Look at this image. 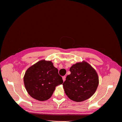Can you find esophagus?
<instances>
[{"label": "esophagus", "mask_w": 122, "mask_h": 122, "mask_svg": "<svg viewBox=\"0 0 122 122\" xmlns=\"http://www.w3.org/2000/svg\"><path fill=\"white\" fill-rule=\"evenodd\" d=\"M66 78V77L65 76H64L62 77V79H63V81H65Z\"/></svg>", "instance_id": "34e87169"}]
</instances>
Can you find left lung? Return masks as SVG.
Returning a JSON list of instances; mask_svg holds the SVG:
<instances>
[{"label":"left lung","instance_id":"obj_1","mask_svg":"<svg viewBox=\"0 0 122 122\" xmlns=\"http://www.w3.org/2000/svg\"><path fill=\"white\" fill-rule=\"evenodd\" d=\"M71 74L63 83L67 97L72 101L81 102L91 97L98 85L96 71L86 61L77 63L70 68Z\"/></svg>","mask_w":122,"mask_h":122}]
</instances>
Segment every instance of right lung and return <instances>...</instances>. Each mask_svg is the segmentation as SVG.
<instances>
[{
    "mask_svg": "<svg viewBox=\"0 0 122 122\" xmlns=\"http://www.w3.org/2000/svg\"><path fill=\"white\" fill-rule=\"evenodd\" d=\"M24 82L28 94L39 101L49 99L56 87L63 83L58 69L51 61L45 60L37 62L27 69Z\"/></svg>",
    "mask_w": 122,
    "mask_h": 122,
    "instance_id": "right-lung-1",
    "label": "right lung"
}]
</instances>
